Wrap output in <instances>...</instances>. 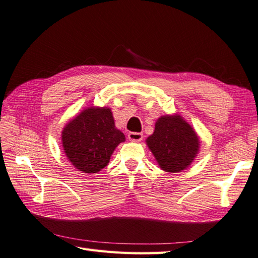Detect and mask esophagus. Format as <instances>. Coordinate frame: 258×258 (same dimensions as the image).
I'll return each mask as SVG.
<instances>
[{
  "mask_svg": "<svg viewBox=\"0 0 258 258\" xmlns=\"http://www.w3.org/2000/svg\"><path fill=\"white\" fill-rule=\"evenodd\" d=\"M127 138L130 141H132V142H141L142 140H143V134L136 133V132H130Z\"/></svg>",
  "mask_w": 258,
  "mask_h": 258,
  "instance_id": "1",
  "label": "esophagus"
}]
</instances>
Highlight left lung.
Wrapping results in <instances>:
<instances>
[{"instance_id": "left-lung-1", "label": "left lung", "mask_w": 258, "mask_h": 258, "mask_svg": "<svg viewBox=\"0 0 258 258\" xmlns=\"http://www.w3.org/2000/svg\"><path fill=\"white\" fill-rule=\"evenodd\" d=\"M158 165L166 172L178 173L193 162L200 141L194 130L180 116H162L146 140Z\"/></svg>"}]
</instances>
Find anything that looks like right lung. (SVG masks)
Masks as SVG:
<instances>
[{
  "label": "right lung",
  "mask_w": 258,
  "mask_h": 258,
  "mask_svg": "<svg viewBox=\"0 0 258 258\" xmlns=\"http://www.w3.org/2000/svg\"><path fill=\"white\" fill-rule=\"evenodd\" d=\"M125 141L115 128L109 108L90 107L65 126L62 132L64 152L80 171L92 174L105 167L115 147Z\"/></svg>",
  "instance_id": "1"
}]
</instances>
